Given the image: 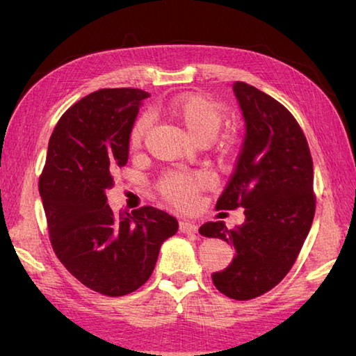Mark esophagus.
<instances>
[{"label": "esophagus", "mask_w": 356, "mask_h": 356, "mask_svg": "<svg viewBox=\"0 0 356 356\" xmlns=\"http://www.w3.org/2000/svg\"><path fill=\"white\" fill-rule=\"evenodd\" d=\"M179 229H180V232H184V234H191V232H197V225L195 221L182 220L179 222Z\"/></svg>", "instance_id": "obj_1"}]
</instances>
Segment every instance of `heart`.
I'll return each mask as SVG.
<instances>
[{"label": "heart", "instance_id": "obj_1", "mask_svg": "<svg viewBox=\"0 0 356 356\" xmlns=\"http://www.w3.org/2000/svg\"><path fill=\"white\" fill-rule=\"evenodd\" d=\"M168 113L184 125L196 143H210L218 134L225 111L215 100L200 94H186L171 100L166 106ZM150 125L149 116H140L130 129V147H140L143 138ZM207 185V176L197 171H170L159 182L161 196L177 207H186L195 201L197 191Z\"/></svg>", "mask_w": 356, "mask_h": 356}]
</instances>
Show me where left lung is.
<instances>
[{
	"mask_svg": "<svg viewBox=\"0 0 356 356\" xmlns=\"http://www.w3.org/2000/svg\"><path fill=\"white\" fill-rule=\"evenodd\" d=\"M245 119L236 170L216 210L245 209L243 225L222 221L200 227L236 250L232 262L212 275L215 287L234 300L272 291L289 273L314 220V171L305 134L286 106L243 81L232 84Z\"/></svg>",
	"mask_w": 356,
	"mask_h": 356,
	"instance_id": "1",
	"label": "left lung"
}]
</instances>
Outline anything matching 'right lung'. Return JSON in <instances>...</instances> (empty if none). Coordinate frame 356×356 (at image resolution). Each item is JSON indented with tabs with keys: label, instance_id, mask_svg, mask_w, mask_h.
Wrapping results in <instances>:
<instances>
[{
	"label": "right lung",
	"instance_id": "right-lung-1",
	"mask_svg": "<svg viewBox=\"0 0 356 356\" xmlns=\"http://www.w3.org/2000/svg\"><path fill=\"white\" fill-rule=\"evenodd\" d=\"M149 94L100 89L58 120L39 193L53 250L75 278L108 297L135 292L154 272L160 246L179 222L155 207L113 213L106 191L129 160V135Z\"/></svg>",
	"mask_w": 356,
	"mask_h": 356
}]
</instances>
